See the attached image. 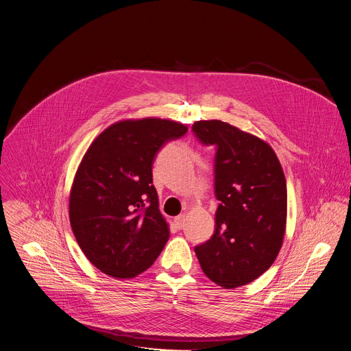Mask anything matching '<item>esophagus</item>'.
Instances as JSON below:
<instances>
[{"mask_svg": "<svg viewBox=\"0 0 351 351\" xmlns=\"http://www.w3.org/2000/svg\"><path fill=\"white\" fill-rule=\"evenodd\" d=\"M175 225L178 229H182L184 226V215L183 214L175 217Z\"/></svg>", "mask_w": 351, "mask_h": 351, "instance_id": "esophagus-1", "label": "esophagus"}]
</instances>
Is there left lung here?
Instances as JSON below:
<instances>
[{
    "label": "left lung",
    "instance_id": "1",
    "mask_svg": "<svg viewBox=\"0 0 351 351\" xmlns=\"http://www.w3.org/2000/svg\"><path fill=\"white\" fill-rule=\"evenodd\" d=\"M197 138L217 147L215 232L194 248L204 274L225 289L247 285L276 260L287 217V189L272 147L222 121H197Z\"/></svg>",
    "mask_w": 351,
    "mask_h": 351
}]
</instances>
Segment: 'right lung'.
<instances>
[{
    "mask_svg": "<svg viewBox=\"0 0 351 351\" xmlns=\"http://www.w3.org/2000/svg\"><path fill=\"white\" fill-rule=\"evenodd\" d=\"M187 126L161 118L125 119L99 133L76 171L69 221L87 260L106 275L130 279L154 264L169 239L153 162Z\"/></svg>",
    "mask_w": 351,
    "mask_h": 351,
    "instance_id": "right-lung-1",
    "label": "right lung"
}]
</instances>
